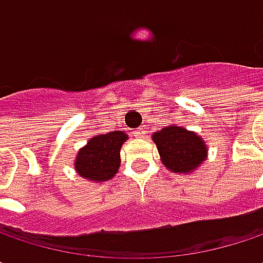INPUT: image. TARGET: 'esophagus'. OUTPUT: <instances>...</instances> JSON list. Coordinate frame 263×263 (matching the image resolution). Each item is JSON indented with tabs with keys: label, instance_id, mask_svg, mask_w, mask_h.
Masks as SVG:
<instances>
[{
	"label": "esophagus",
	"instance_id": "1",
	"mask_svg": "<svg viewBox=\"0 0 263 263\" xmlns=\"http://www.w3.org/2000/svg\"><path fill=\"white\" fill-rule=\"evenodd\" d=\"M144 134H146L144 128H138V129H135V131H134V137H135V138H143V137H144Z\"/></svg>",
	"mask_w": 263,
	"mask_h": 263
}]
</instances>
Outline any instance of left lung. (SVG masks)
<instances>
[{"label":"left lung","mask_w":263,"mask_h":263,"mask_svg":"<svg viewBox=\"0 0 263 263\" xmlns=\"http://www.w3.org/2000/svg\"><path fill=\"white\" fill-rule=\"evenodd\" d=\"M152 141L158 149L161 163L174 174L189 175L207 160L209 147L205 140L180 125H169L154 132Z\"/></svg>","instance_id":"obj_1"}]
</instances>
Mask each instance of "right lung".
<instances>
[{
    "label": "right lung",
    "instance_id": "add662e5",
    "mask_svg": "<svg viewBox=\"0 0 263 263\" xmlns=\"http://www.w3.org/2000/svg\"><path fill=\"white\" fill-rule=\"evenodd\" d=\"M128 138L123 131L91 137L76 155V174L91 183H105L114 178L122 163L120 149Z\"/></svg>",
    "mask_w": 263,
    "mask_h": 263
}]
</instances>
